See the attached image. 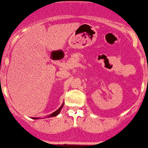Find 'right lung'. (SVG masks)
<instances>
[{"instance_id":"add662e5","label":"right lung","mask_w":148,"mask_h":148,"mask_svg":"<svg viewBox=\"0 0 148 148\" xmlns=\"http://www.w3.org/2000/svg\"><path fill=\"white\" fill-rule=\"evenodd\" d=\"M64 104V103H63V104H62V105L61 106H60L59 108H58V109H57L56 111L54 112H52V113H51V114H50L49 116H47V118L55 117V116H58V114L60 113V112H61V110H62V107H63ZM32 119H39V118H38V117H32Z\"/></svg>"}]
</instances>
